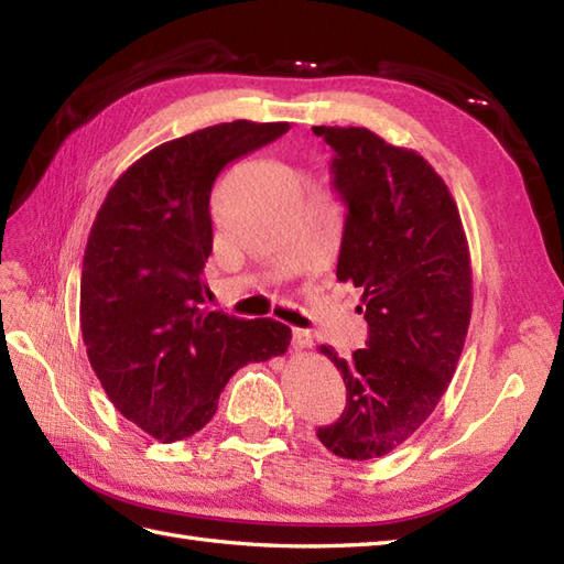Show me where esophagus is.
I'll use <instances>...</instances> for the list:
<instances>
[{
    "mask_svg": "<svg viewBox=\"0 0 564 564\" xmlns=\"http://www.w3.org/2000/svg\"><path fill=\"white\" fill-rule=\"evenodd\" d=\"M310 344H313V334L305 332V329H293V346H295V349H307Z\"/></svg>",
    "mask_w": 564,
    "mask_h": 564,
    "instance_id": "1",
    "label": "esophagus"
}]
</instances>
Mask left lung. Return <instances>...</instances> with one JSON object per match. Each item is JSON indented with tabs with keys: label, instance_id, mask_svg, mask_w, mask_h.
I'll return each mask as SVG.
<instances>
[{
	"label": "left lung",
	"instance_id": "obj_1",
	"mask_svg": "<svg viewBox=\"0 0 564 564\" xmlns=\"http://www.w3.org/2000/svg\"><path fill=\"white\" fill-rule=\"evenodd\" d=\"M334 150L346 203L337 279L361 289L368 346L339 358L346 410L317 438L346 460L388 455L436 410L473 315V269L460 213L422 154L368 128L315 126Z\"/></svg>",
	"mask_w": 564,
	"mask_h": 564
}]
</instances>
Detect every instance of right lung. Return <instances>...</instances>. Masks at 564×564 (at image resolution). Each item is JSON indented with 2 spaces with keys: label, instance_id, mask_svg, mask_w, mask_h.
Instances as JSON below:
<instances>
[{
  "label": "right lung",
  "instance_id": "add662e5",
  "mask_svg": "<svg viewBox=\"0 0 564 564\" xmlns=\"http://www.w3.org/2000/svg\"><path fill=\"white\" fill-rule=\"evenodd\" d=\"M232 121L162 142L116 178L84 249L79 325L113 406L162 443L194 436L239 368L283 356L275 319L210 313V191L225 164L289 133Z\"/></svg>",
  "mask_w": 564,
  "mask_h": 564
}]
</instances>
